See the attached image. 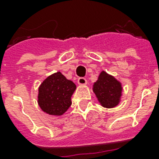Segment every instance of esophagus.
Segmentation results:
<instances>
[{"label": "esophagus", "instance_id": "esophagus-1", "mask_svg": "<svg viewBox=\"0 0 159 159\" xmlns=\"http://www.w3.org/2000/svg\"><path fill=\"white\" fill-rule=\"evenodd\" d=\"M77 83L79 85H86L87 84V79H85L84 77H79L77 80Z\"/></svg>", "mask_w": 159, "mask_h": 159}]
</instances>
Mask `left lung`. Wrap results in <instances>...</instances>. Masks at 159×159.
<instances>
[{
    "label": "left lung",
    "mask_w": 159,
    "mask_h": 159,
    "mask_svg": "<svg viewBox=\"0 0 159 159\" xmlns=\"http://www.w3.org/2000/svg\"><path fill=\"white\" fill-rule=\"evenodd\" d=\"M92 90L103 107L113 108L120 102L123 88L118 80L102 71L97 82H94Z\"/></svg>",
    "instance_id": "left-lung-1"
}]
</instances>
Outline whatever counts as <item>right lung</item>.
<instances>
[{
    "instance_id": "add662e5",
    "label": "right lung",
    "mask_w": 159,
    "mask_h": 159,
    "mask_svg": "<svg viewBox=\"0 0 159 159\" xmlns=\"http://www.w3.org/2000/svg\"><path fill=\"white\" fill-rule=\"evenodd\" d=\"M77 87L60 72L48 76L39 87L38 103L41 110L51 116H62L72 105Z\"/></svg>"
}]
</instances>
